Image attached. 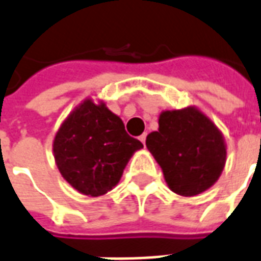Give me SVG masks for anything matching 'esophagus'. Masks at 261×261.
I'll return each mask as SVG.
<instances>
[{"label": "esophagus", "mask_w": 261, "mask_h": 261, "mask_svg": "<svg viewBox=\"0 0 261 261\" xmlns=\"http://www.w3.org/2000/svg\"><path fill=\"white\" fill-rule=\"evenodd\" d=\"M146 135H148V134H146V133H144V134L139 137V139H141V142H142V144H144V145H145V142H146Z\"/></svg>", "instance_id": "esophagus-1"}]
</instances>
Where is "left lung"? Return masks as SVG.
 I'll return each mask as SVG.
<instances>
[{"instance_id":"left-lung-1","label":"left lung","mask_w":261,"mask_h":261,"mask_svg":"<svg viewBox=\"0 0 261 261\" xmlns=\"http://www.w3.org/2000/svg\"><path fill=\"white\" fill-rule=\"evenodd\" d=\"M146 146L162 167L171 190L185 197L210 189L226 163V145L220 131L192 107L163 112L159 131L146 137Z\"/></svg>"}]
</instances>
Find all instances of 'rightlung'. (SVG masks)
<instances>
[{"label": "right lung", "mask_w": 261, "mask_h": 261, "mask_svg": "<svg viewBox=\"0 0 261 261\" xmlns=\"http://www.w3.org/2000/svg\"><path fill=\"white\" fill-rule=\"evenodd\" d=\"M141 141L127 134L122 119L104 104L86 99L65 120L53 142L63 178L86 196H102L120 180Z\"/></svg>", "instance_id": "obj_1"}]
</instances>
